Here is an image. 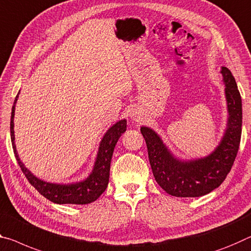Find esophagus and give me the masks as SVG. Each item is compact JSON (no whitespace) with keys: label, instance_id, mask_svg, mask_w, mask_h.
<instances>
[{"label":"esophagus","instance_id":"obj_1","mask_svg":"<svg viewBox=\"0 0 251 251\" xmlns=\"http://www.w3.org/2000/svg\"><path fill=\"white\" fill-rule=\"evenodd\" d=\"M130 118H133V121H136V122L140 121V116H138V114H136V113L130 114Z\"/></svg>","mask_w":251,"mask_h":251}]
</instances>
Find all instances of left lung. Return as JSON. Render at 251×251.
I'll list each match as a JSON object with an SVG mask.
<instances>
[{
    "mask_svg": "<svg viewBox=\"0 0 251 251\" xmlns=\"http://www.w3.org/2000/svg\"><path fill=\"white\" fill-rule=\"evenodd\" d=\"M221 74L226 85L228 125L220 144L208 156L192 161L178 160L152 128L141 127L155 181L171 196L178 198L205 196L220 186L236 160L241 138V96L231 71L222 67Z\"/></svg>",
    "mask_w": 251,
    "mask_h": 251,
    "instance_id": "8db88e82",
    "label": "left lung"
}]
</instances>
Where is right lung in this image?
Returning a JSON list of instances; mask_svg holds the SVG:
<instances>
[{"instance_id":"right-lung-1","label":"right lung","mask_w":251,"mask_h":251,"mask_svg":"<svg viewBox=\"0 0 251 251\" xmlns=\"http://www.w3.org/2000/svg\"><path fill=\"white\" fill-rule=\"evenodd\" d=\"M19 94L15 97L13 107H12L11 113V142L15 158L21 168L23 174H25L27 181L31 185L38 190L40 194L47 198L48 200L58 204H88L91 202L96 201L101 196L102 192L106 190L109 181V170H110V161L113 156V152L115 145L118 138L126 130V119L117 122L107 130L102 137L99 145L98 154L96 162H95L93 172L86 178L85 181L74 183V184H54V183L45 182L40 178L35 177L32 173L27 170L25 164L20 160L17 147L14 143V111H15V102L18 100Z\"/></svg>"}]
</instances>
